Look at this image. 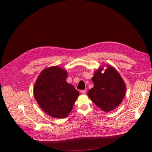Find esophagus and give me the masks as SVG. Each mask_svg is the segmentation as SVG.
Instances as JSON below:
<instances>
[{
  "instance_id": "1",
  "label": "esophagus",
  "mask_w": 152,
  "mask_h": 152,
  "mask_svg": "<svg viewBox=\"0 0 152 152\" xmlns=\"http://www.w3.org/2000/svg\"><path fill=\"white\" fill-rule=\"evenodd\" d=\"M81 92L82 94H86V90H81Z\"/></svg>"
}]
</instances>
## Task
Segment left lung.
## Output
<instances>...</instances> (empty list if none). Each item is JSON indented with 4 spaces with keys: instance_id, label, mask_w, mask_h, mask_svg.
I'll return each mask as SVG.
<instances>
[{
    "instance_id": "left-lung-1",
    "label": "left lung",
    "mask_w": 152,
    "mask_h": 152,
    "mask_svg": "<svg viewBox=\"0 0 152 152\" xmlns=\"http://www.w3.org/2000/svg\"><path fill=\"white\" fill-rule=\"evenodd\" d=\"M100 68L95 72L92 80L93 88L88 92L90 99L103 111H110L122 102L126 92V85L116 69L108 66L103 73Z\"/></svg>"
}]
</instances>
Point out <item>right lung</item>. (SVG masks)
Wrapping results in <instances>:
<instances>
[{"label":"right lung","instance_id":"right-lung-1","mask_svg":"<svg viewBox=\"0 0 152 152\" xmlns=\"http://www.w3.org/2000/svg\"><path fill=\"white\" fill-rule=\"evenodd\" d=\"M67 72L58 66L44 69L34 85V96L38 105L49 115L66 117L78 95L73 85L66 83Z\"/></svg>","mask_w":152,"mask_h":152}]
</instances>
